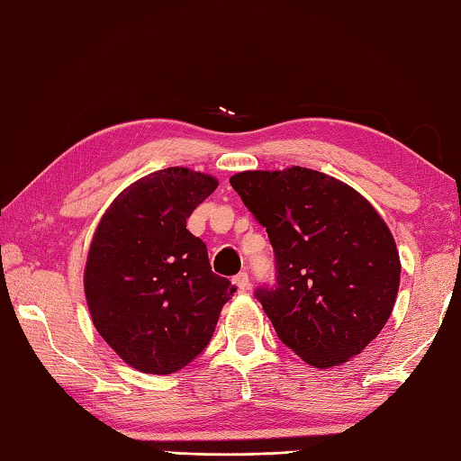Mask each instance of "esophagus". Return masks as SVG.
<instances>
[{
  "instance_id": "esophagus-1",
  "label": "esophagus",
  "mask_w": 461,
  "mask_h": 461,
  "mask_svg": "<svg viewBox=\"0 0 461 461\" xmlns=\"http://www.w3.org/2000/svg\"><path fill=\"white\" fill-rule=\"evenodd\" d=\"M232 285L237 286V289H239L240 293H242V291H249V286H250L249 275H247V273H239V275L232 279Z\"/></svg>"
}]
</instances>
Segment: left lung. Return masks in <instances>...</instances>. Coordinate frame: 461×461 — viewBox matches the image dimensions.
<instances>
[{
	"label": "left lung",
	"instance_id": "obj_1",
	"mask_svg": "<svg viewBox=\"0 0 461 461\" xmlns=\"http://www.w3.org/2000/svg\"><path fill=\"white\" fill-rule=\"evenodd\" d=\"M275 250L276 286L257 299L276 335L317 369L341 366L392 315L402 263L366 196L323 172L291 167L230 176Z\"/></svg>",
	"mask_w": 461,
	"mask_h": 461
}]
</instances>
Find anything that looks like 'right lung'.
Returning a JSON list of instances; mask_svg holds the SVG:
<instances>
[{"label": "right lung", "instance_id": "right-lung-1", "mask_svg": "<svg viewBox=\"0 0 461 461\" xmlns=\"http://www.w3.org/2000/svg\"><path fill=\"white\" fill-rule=\"evenodd\" d=\"M219 180L185 167L136 180L102 214L84 268L92 323L130 367L170 375L211 341L230 281L186 219Z\"/></svg>", "mask_w": 461, "mask_h": 461}]
</instances>
